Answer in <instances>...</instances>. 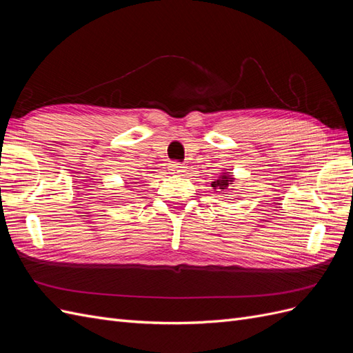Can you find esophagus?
I'll use <instances>...</instances> for the list:
<instances>
[{"label": "esophagus", "instance_id": "34e87169", "mask_svg": "<svg viewBox=\"0 0 353 353\" xmlns=\"http://www.w3.org/2000/svg\"><path fill=\"white\" fill-rule=\"evenodd\" d=\"M184 169H185V166L181 162H170L169 163L170 174H181V172H184Z\"/></svg>", "mask_w": 353, "mask_h": 353}]
</instances>
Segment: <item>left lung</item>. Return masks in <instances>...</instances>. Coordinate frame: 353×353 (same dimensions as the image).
I'll list each match as a JSON object with an SVG mask.
<instances>
[{
  "label": "left lung",
  "instance_id": "obj_1",
  "mask_svg": "<svg viewBox=\"0 0 353 353\" xmlns=\"http://www.w3.org/2000/svg\"><path fill=\"white\" fill-rule=\"evenodd\" d=\"M231 181H232V178H230L228 175H222L216 181H213L212 187L218 188V190H225V187H228V184H231Z\"/></svg>",
  "mask_w": 353,
  "mask_h": 353
}]
</instances>
